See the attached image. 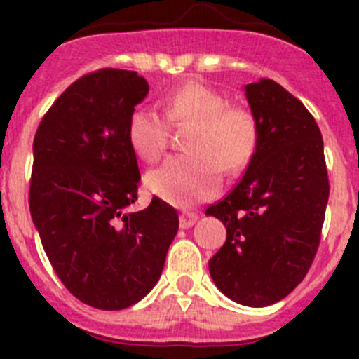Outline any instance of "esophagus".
Listing matches in <instances>:
<instances>
[{
	"mask_svg": "<svg viewBox=\"0 0 359 359\" xmlns=\"http://www.w3.org/2000/svg\"><path fill=\"white\" fill-rule=\"evenodd\" d=\"M196 221H198V215H196L194 212H182V214H180V226L182 228L194 226Z\"/></svg>",
	"mask_w": 359,
	"mask_h": 359,
	"instance_id": "esophagus-1",
	"label": "esophagus"
}]
</instances>
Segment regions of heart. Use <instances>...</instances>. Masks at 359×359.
<instances>
[{
  "label": "heart",
  "instance_id": "heart-1",
  "mask_svg": "<svg viewBox=\"0 0 359 359\" xmlns=\"http://www.w3.org/2000/svg\"><path fill=\"white\" fill-rule=\"evenodd\" d=\"M174 126H192L187 154L170 156L147 174V189L174 207H192L221 187V170L243 172L253 160L259 128L248 109L228 106L226 97L199 82H187L163 100ZM128 142L136 156L156 161L169 142V123L151 107H136L128 120Z\"/></svg>",
  "mask_w": 359,
  "mask_h": 359
}]
</instances>
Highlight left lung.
<instances>
[{
	"label": "left lung",
	"instance_id": "8db88e82",
	"mask_svg": "<svg viewBox=\"0 0 359 359\" xmlns=\"http://www.w3.org/2000/svg\"><path fill=\"white\" fill-rule=\"evenodd\" d=\"M259 144L236 189L207 208L226 226L208 261L215 286L250 307L278 302L304 280L320 244L329 180L322 133L298 98L269 79L244 86Z\"/></svg>",
	"mask_w": 359,
	"mask_h": 359
}]
</instances>
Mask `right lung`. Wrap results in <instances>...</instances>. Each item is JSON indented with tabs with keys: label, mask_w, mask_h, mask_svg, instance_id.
Returning a JSON list of instances; mask_svg holds the SVG:
<instances>
[{
	"label": "right lung",
	"mask_w": 359,
	"mask_h": 359,
	"mask_svg": "<svg viewBox=\"0 0 359 359\" xmlns=\"http://www.w3.org/2000/svg\"><path fill=\"white\" fill-rule=\"evenodd\" d=\"M147 93L136 72L88 73L53 102L34 138L32 221L66 290L97 309H126L156 286L180 228L160 198L128 212L140 183L128 120Z\"/></svg>",
	"instance_id": "obj_1"
}]
</instances>
